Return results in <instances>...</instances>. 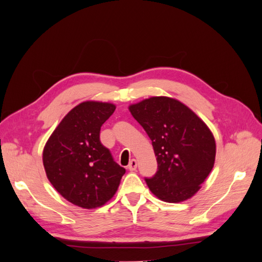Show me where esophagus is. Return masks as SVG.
<instances>
[{"instance_id": "1", "label": "esophagus", "mask_w": 262, "mask_h": 262, "mask_svg": "<svg viewBox=\"0 0 262 262\" xmlns=\"http://www.w3.org/2000/svg\"><path fill=\"white\" fill-rule=\"evenodd\" d=\"M137 166H138L137 161H136V160H131L130 163H129V165H128V169L131 170V171H134V170L137 169Z\"/></svg>"}]
</instances>
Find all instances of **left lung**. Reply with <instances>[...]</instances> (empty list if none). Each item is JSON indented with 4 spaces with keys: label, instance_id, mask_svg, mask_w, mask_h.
<instances>
[{
    "label": "left lung",
    "instance_id": "obj_1",
    "mask_svg": "<svg viewBox=\"0 0 262 262\" xmlns=\"http://www.w3.org/2000/svg\"><path fill=\"white\" fill-rule=\"evenodd\" d=\"M152 141L157 171L145 178L161 200L177 203L191 198L211 172L215 141L191 109L169 97H150L129 107Z\"/></svg>",
    "mask_w": 262,
    "mask_h": 262
}]
</instances>
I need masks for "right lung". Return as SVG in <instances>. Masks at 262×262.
Masks as SVG:
<instances>
[{
	"label": "right lung",
	"mask_w": 262,
	"mask_h": 262,
	"mask_svg": "<svg viewBox=\"0 0 262 262\" xmlns=\"http://www.w3.org/2000/svg\"><path fill=\"white\" fill-rule=\"evenodd\" d=\"M115 109L108 102H82L62 119L43 148V166L51 185L84 209L101 207L112 199L125 172L99 138L101 125Z\"/></svg>",
	"instance_id": "right-lung-1"
}]
</instances>
